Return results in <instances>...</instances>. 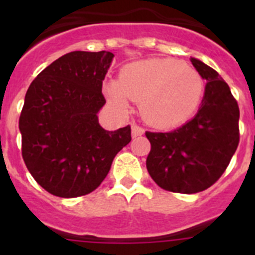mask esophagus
<instances>
[{"mask_svg":"<svg viewBox=\"0 0 255 255\" xmlns=\"http://www.w3.org/2000/svg\"><path fill=\"white\" fill-rule=\"evenodd\" d=\"M144 134V129L143 128H140L139 125H136V124H132L131 125V135L132 138H136V136H140V135Z\"/></svg>","mask_w":255,"mask_h":255,"instance_id":"esophagus-1","label":"esophagus"}]
</instances>
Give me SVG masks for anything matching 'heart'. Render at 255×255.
<instances>
[{"mask_svg": "<svg viewBox=\"0 0 255 255\" xmlns=\"http://www.w3.org/2000/svg\"><path fill=\"white\" fill-rule=\"evenodd\" d=\"M107 98L120 111L129 100L140 102V114L157 128H173L189 120L199 107L204 80L194 67L173 58H148L126 65L119 80L105 84Z\"/></svg>", "mask_w": 255, "mask_h": 255, "instance_id": "1", "label": "heart"}]
</instances>
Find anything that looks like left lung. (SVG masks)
Returning <instances> with one entry per match:
<instances>
[{
  "mask_svg": "<svg viewBox=\"0 0 255 255\" xmlns=\"http://www.w3.org/2000/svg\"><path fill=\"white\" fill-rule=\"evenodd\" d=\"M206 79L199 110L170 132H145L150 141L147 170L162 189L194 194L212 186L225 172L239 145V106L216 70L191 57Z\"/></svg>",
  "mask_w": 255,
  "mask_h": 255,
  "instance_id": "obj_1",
  "label": "left lung"
}]
</instances>
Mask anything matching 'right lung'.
I'll return each mask as SVG.
<instances>
[{
	"mask_svg": "<svg viewBox=\"0 0 255 255\" xmlns=\"http://www.w3.org/2000/svg\"><path fill=\"white\" fill-rule=\"evenodd\" d=\"M112 58L107 51L70 52L38 74L26 92L19 119L22 159L52 195L76 198L96 190L131 140L130 125L108 131L98 123Z\"/></svg>",
	"mask_w": 255,
	"mask_h": 255,
	"instance_id": "right-lung-1",
	"label": "right lung"
}]
</instances>
